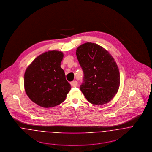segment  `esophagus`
Segmentation results:
<instances>
[{
	"label": "esophagus",
	"mask_w": 152,
	"mask_h": 152,
	"mask_svg": "<svg viewBox=\"0 0 152 152\" xmlns=\"http://www.w3.org/2000/svg\"><path fill=\"white\" fill-rule=\"evenodd\" d=\"M70 84H71L72 86H73V87H76V86H77V82L76 81V80H74V81H73V82H72L70 83Z\"/></svg>",
	"instance_id": "34e87169"
}]
</instances>
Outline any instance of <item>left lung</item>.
Wrapping results in <instances>:
<instances>
[{
    "mask_svg": "<svg viewBox=\"0 0 152 152\" xmlns=\"http://www.w3.org/2000/svg\"><path fill=\"white\" fill-rule=\"evenodd\" d=\"M76 56L84 75L80 88L87 101L95 105L111 101L120 84L119 69L112 56L101 46L91 42L79 47Z\"/></svg>",
    "mask_w": 152,
    "mask_h": 152,
    "instance_id": "left-lung-1",
    "label": "left lung"
}]
</instances>
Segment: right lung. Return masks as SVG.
Here are the masks:
<instances>
[{"label": "right lung", "instance_id": "add662e5", "mask_svg": "<svg viewBox=\"0 0 152 152\" xmlns=\"http://www.w3.org/2000/svg\"><path fill=\"white\" fill-rule=\"evenodd\" d=\"M64 55L57 51L45 52L27 68L24 84L27 95L38 105L49 108L64 101L71 88L61 63Z\"/></svg>", "mask_w": 152, "mask_h": 152}]
</instances>
